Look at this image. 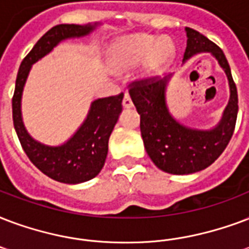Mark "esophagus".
I'll return each instance as SVG.
<instances>
[{"instance_id": "obj_1", "label": "esophagus", "mask_w": 249, "mask_h": 249, "mask_svg": "<svg viewBox=\"0 0 249 249\" xmlns=\"http://www.w3.org/2000/svg\"><path fill=\"white\" fill-rule=\"evenodd\" d=\"M123 107L124 108H132L133 107V102L130 99V96H129L128 92H125L124 94V99H123Z\"/></svg>"}]
</instances>
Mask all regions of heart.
<instances>
[{"instance_id": "b5f03b06", "label": "heart", "mask_w": 249, "mask_h": 249, "mask_svg": "<svg viewBox=\"0 0 249 249\" xmlns=\"http://www.w3.org/2000/svg\"><path fill=\"white\" fill-rule=\"evenodd\" d=\"M175 54V45L170 39H159L145 34L123 37L116 45L113 68L119 73L132 69L145 60L143 73L153 77L166 68Z\"/></svg>"}]
</instances>
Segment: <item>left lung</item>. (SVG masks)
Instances as JSON below:
<instances>
[{
    "mask_svg": "<svg viewBox=\"0 0 249 249\" xmlns=\"http://www.w3.org/2000/svg\"><path fill=\"white\" fill-rule=\"evenodd\" d=\"M187 48L183 64L197 53H210L226 73L230 99L219 123L210 129H196L178 121L167 106V86L174 74L153 82H134L129 91L141 116L146 153L159 170L172 175H189L205 170L229 145L238 116V91L222 49L193 28L185 27Z\"/></svg>",
    "mask_w": 249,
    "mask_h": 249,
    "instance_id": "obj_1",
    "label": "left lung"
}]
</instances>
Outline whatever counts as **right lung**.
I'll return each mask as SVG.
<instances>
[{"label":"right lung","instance_id":"add662e5","mask_svg":"<svg viewBox=\"0 0 249 249\" xmlns=\"http://www.w3.org/2000/svg\"><path fill=\"white\" fill-rule=\"evenodd\" d=\"M100 23L57 24L41 36L19 66L13 96V121L20 145L34 164L51 179L79 184L94 179L104 166L108 140L121 111L123 96H108L91 102L86 119L71 137L61 145H45L27 132L22 117V95L32 65L69 39L90 35Z\"/></svg>","mask_w":249,"mask_h":249}]
</instances>
